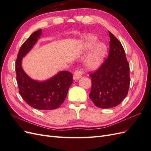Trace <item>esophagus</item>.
<instances>
[{
  "mask_svg": "<svg viewBox=\"0 0 151 151\" xmlns=\"http://www.w3.org/2000/svg\"><path fill=\"white\" fill-rule=\"evenodd\" d=\"M83 74V71L81 69H76L74 73V75H73V79L75 81L79 80L82 75Z\"/></svg>",
  "mask_w": 151,
  "mask_h": 151,
  "instance_id": "34e87169",
  "label": "esophagus"
}]
</instances>
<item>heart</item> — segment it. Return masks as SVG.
<instances>
[{
    "instance_id": "b5f03b06",
    "label": "heart",
    "mask_w": 151,
    "mask_h": 151,
    "mask_svg": "<svg viewBox=\"0 0 151 151\" xmlns=\"http://www.w3.org/2000/svg\"><path fill=\"white\" fill-rule=\"evenodd\" d=\"M97 38L94 36H89L86 37L83 44L84 50H89L95 44ZM106 53V47L102 43H99L93 48L89 56L86 60V66L91 70H95L101 65L104 57Z\"/></svg>"
}]
</instances>
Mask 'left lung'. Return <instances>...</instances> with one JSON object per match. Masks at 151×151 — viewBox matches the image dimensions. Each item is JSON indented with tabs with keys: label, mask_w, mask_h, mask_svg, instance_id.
Segmentation results:
<instances>
[{
	"label": "left lung",
	"mask_w": 151,
	"mask_h": 151,
	"mask_svg": "<svg viewBox=\"0 0 151 151\" xmlns=\"http://www.w3.org/2000/svg\"><path fill=\"white\" fill-rule=\"evenodd\" d=\"M109 50L107 58L98 69L91 72L92 87L89 98L99 108L120 104L129 91L130 65L122 43L109 31Z\"/></svg>",
	"instance_id": "1"
}]
</instances>
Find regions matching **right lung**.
Returning a JSON list of instances; mask_svg holds the SVG:
<instances>
[{
  "label": "right lung",
  "instance_id": "add662e5",
  "mask_svg": "<svg viewBox=\"0 0 151 151\" xmlns=\"http://www.w3.org/2000/svg\"><path fill=\"white\" fill-rule=\"evenodd\" d=\"M42 35V29L32 33L21 47L16 62V81L19 92L30 106L40 110H51L60 107L73 83L72 74L61 71L47 81L31 79L21 66L22 58L28 53Z\"/></svg>",
  "mask_w": 151,
  "mask_h": 151
}]
</instances>
